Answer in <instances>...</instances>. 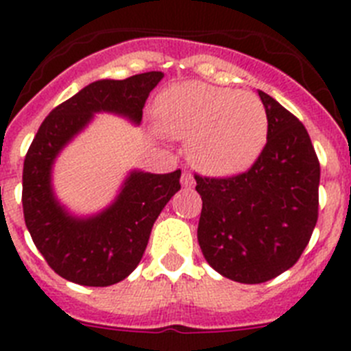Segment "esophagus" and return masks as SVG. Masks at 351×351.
Segmentation results:
<instances>
[{
    "mask_svg": "<svg viewBox=\"0 0 351 351\" xmlns=\"http://www.w3.org/2000/svg\"><path fill=\"white\" fill-rule=\"evenodd\" d=\"M181 182H182V186H184V188H193V186H195L193 173L188 172V170H184V172H182Z\"/></svg>",
    "mask_w": 351,
    "mask_h": 351,
    "instance_id": "34e87169",
    "label": "esophagus"
}]
</instances>
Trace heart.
Instances as JSON below:
<instances>
[{
  "label": "heart",
  "instance_id": "obj_1",
  "mask_svg": "<svg viewBox=\"0 0 351 351\" xmlns=\"http://www.w3.org/2000/svg\"><path fill=\"white\" fill-rule=\"evenodd\" d=\"M156 114L161 132L190 141V160L210 176L243 172L267 142V110L253 93L178 84L161 93Z\"/></svg>",
  "mask_w": 351,
  "mask_h": 351
}]
</instances>
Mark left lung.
Returning a JSON list of instances; mask_svg holds the SVG:
<instances>
[{"label": "left lung", "mask_w": 351, "mask_h": 351, "mask_svg": "<svg viewBox=\"0 0 351 351\" xmlns=\"http://www.w3.org/2000/svg\"><path fill=\"white\" fill-rule=\"evenodd\" d=\"M267 110V144L246 172L198 176V244L214 271L237 283L272 280L295 265L318 221L320 161L308 130L258 91Z\"/></svg>", "instance_id": "1"}]
</instances>
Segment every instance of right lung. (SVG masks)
Instances as JSON below:
<instances>
[{"label": "right lung", "instance_id": "right-lung-1", "mask_svg": "<svg viewBox=\"0 0 351 351\" xmlns=\"http://www.w3.org/2000/svg\"><path fill=\"white\" fill-rule=\"evenodd\" d=\"M161 79V71H145L125 80L89 84L52 108L27 149L23 169L24 221L49 267L71 283L110 287L132 274L161 209L181 190V170L132 172L112 206L98 216L79 219L66 214L52 195L54 158L95 112H116L141 123L149 93Z\"/></svg>", "mask_w": 351, "mask_h": 351}]
</instances>
